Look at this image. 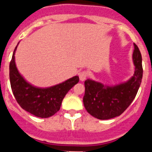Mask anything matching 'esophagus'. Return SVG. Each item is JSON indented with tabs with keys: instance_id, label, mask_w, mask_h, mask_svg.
Returning a JSON list of instances; mask_svg holds the SVG:
<instances>
[{
	"instance_id": "obj_1",
	"label": "esophagus",
	"mask_w": 152,
	"mask_h": 152,
	"mask_svg": "<svg viewBox=\"0 0 152 152\" xmlns=\"http://www.w3.org/2000/svg\"><path fill=\"white\" fill-rule=\"evenodd\" d=\"M88 72L86 71H81L80 72V73H79V77H80V80L81 81H84L88 77Z\"/></svg>"
}]
</instances>
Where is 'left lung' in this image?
<instances>
[{"mask_svg": "<svg viewBox=\"0 0 152 152\" xmlns=\"http://www.w3.org/2000/svg\"><path fill=\"white\" fill-rule=\"evenodd\" d=\"M135 72L125 83L107 86L88 79L84 82V107L91 115L100 120H107L120 116L132 103L139 90L143 77L142 57L134 43L132 53Z\"/></svg>", "mask_w": 152, "mask_h": 152, "instance_id": "1", "label": "left lung"}]
</instances>
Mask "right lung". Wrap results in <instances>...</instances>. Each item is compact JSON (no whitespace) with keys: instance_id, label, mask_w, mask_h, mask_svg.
Segmentation results:
<instances>
[{"instance_id":"add662e5","label":"right lung","mask_w":152,"mask_h":152,"mask_svg":"<svg viewBox=\"0 0 152 152\" xmlns=\"http://www.w3.org/2000/svg\"><path fill=\"white\" fill-rule=\"evenodd\" d=\"M9 64V79L12 91L21 107L38 118H46L57 113L68 91L79 82V76H73L64 82L47 88H39L25 80L18 71L15 52Z\"/></svg>"}]
</instances>
